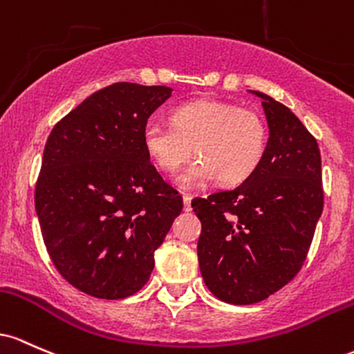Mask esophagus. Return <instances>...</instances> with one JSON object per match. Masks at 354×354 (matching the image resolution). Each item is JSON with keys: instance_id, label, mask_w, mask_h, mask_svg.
<instances>
[{"instance_id": "34e87169", "label": "esophagus", "mask_w": 354, "mask_h": 354, "mask_svg": "<svg viewBox=\"0 0 354 354\" xmlns=\"http://www.w3.org/2000/svg\"><path fill=\"white\" fill-rule=\"evenodd\" d=\"M184 210L185 212H189L190 210V201H192V196H190V194H184Z\"/></svg>"}]
</instances>
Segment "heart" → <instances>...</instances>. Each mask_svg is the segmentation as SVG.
<instances>
[{"label": "heart", "instance_id": "1", "mask_svg": "<svg viewBox=\"0 0 354 354\" xmlns=\"http://www.w3.org/2000/svg\"><path fill=\"white\" fill-rule=\"evenodd\" d=\"M170 127L149 122L142 132L147 156L165 174L192 162L177 182L185 189L197 187L217 177L224 185L241 184L261 165L268 150L269 132L256 110L227 102L194 100L169 113Z\"/></svg>", "mask_w": 354, "mask_h": 354}]
</instances>
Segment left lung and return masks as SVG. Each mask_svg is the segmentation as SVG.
<instances>
[{"label":"left lung","instance_id":"obj_1","mask_svg":"<svg viewBox=\"0 0 354 354\" xmlns=\"http://www.w3.org/2000/svg\"><path fill=\"white\" fill-rule=\"evenodd\" d=\"M251 91L263 98L269 127L263 162L236 189L192 201L201 274L230 304L259 303L299 272L324 198L316 138L288 106Z\"/></svg>","mask_w":354,"mask_h":354}]
</instances>
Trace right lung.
Instances as JSON below:
<instances>
[{
    "label": "right lung",
    "mask_w": 354,
    "mask_h": 354,
    "mask_svg": "<svg viewBox=\"0 0 354 354\" xmlns=\"http://www.w3.org/2000/svg\"><path fill=\"white\" fill-rule=\"evenodd\" d=\"M169 86L113 83L51 130L35 190L46 251L85 295L124 299L144 288L182 197L150 164L142 132Z\"/></svg>",
    "instance_id": "obj_1"
}]
</instances>
